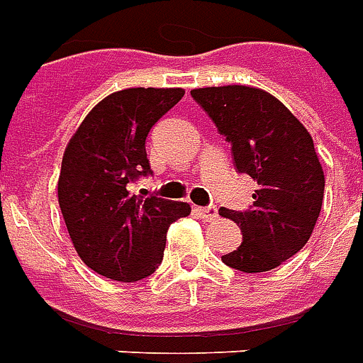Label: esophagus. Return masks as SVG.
Instances as JSON below:
<instances>
[{
  "label": "esophagus",
  "mask_w": 363,
  "mask_h": 363,
  "mask_svg": "<svg viewBox=\"0 0 363 363\" xmlns=\"http://www.w3.org/2000/svg\"><path fill=\"white\" fill-rule=\"evenodd\" d=\"M199 214H201V218H205L207 222H211L218 216V208L214 207V205H211V207H203L199 208Z\"/></svg>",
  "instance_id": "34e87169"
}]
</instances>
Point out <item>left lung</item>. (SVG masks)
Here are the masks:
<instances>
[{"label": "left lung", "instance_id": "left-lung-1", "mask_svg": "<svg viewBox=\"0 0 363 363\" xmlns=\"http://www.w3.org/2000/svg\"><path fill=\"white\" fill-rule=\"evenodd\" d=\"M191 96L232 145L234 168L257 182L253 207L220 208L243 236L222 263L271 271L308 243L321 213L325 176L313 139L286 106L255 86H207Z\"/></svg>", "mask_w": 363, "mask_h": 363}]
</instances>
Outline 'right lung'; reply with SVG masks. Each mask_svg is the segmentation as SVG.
<instances>
[{"label": "right lung", "mask_w": 363, "mask_h": 363, "mask_svg": "<svg viewBox=\"0 0 363 363\" xmlns=\"http://www.w3.org/2000/svg\"><path fill=\"white\" fill-rule=\"evenodd\" d=\"M184 89H125L92 108L62 160L57 199L79 257L106 279H147L164 257L172 222L191 213L187 203L131 193L150 176L147 137L178 104Z\"/></svg>", "instance_id": "obj_1"}]
</instances>
